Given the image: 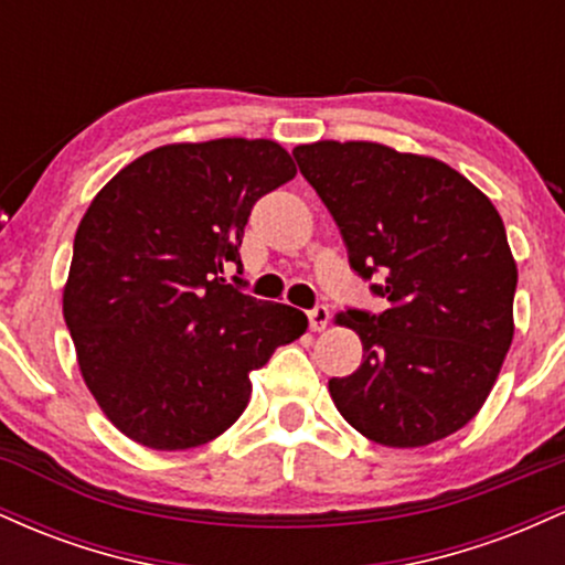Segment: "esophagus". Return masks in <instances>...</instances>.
<instances>
[{
    "instance_id": "1",
    "label": "esophagus",
    "mask_w": 565,
    "mask_h": 565,
    "mask_svg": "<svg viewBox=\"0 0 565 565\" xmlns=\"http://www.w3.org/2000/svg\"><path fill=\"white\" fill-rule=\"evenodd\" d=\"M308 323L313 332H323L329 327V308L327 305H319V308L308 310Z\"/></svg>"
}]
</instances>
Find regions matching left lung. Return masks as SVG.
I'll return each instance as SVG.
<instances>
[{
	"label": "left lung",
	"mask_w": 565,
	"mask_h": 565,
	"mask_svg": "<svg viewBox=\"0 0 565 565\" xmlns=\"http://www.w3.org/2000/svg\"><path fill=\"white\" fill-rule=\"evenodd\" d=\"M348 246L350 268L380 276L391 308L337 313L364 361L329 380L337 412L393 449L436 444L481 412L515 323L518 268L489 196L444 161L369 140L297 146Z\"/></svg>",
	"instance_id": "obj_1"
}]
</instances>
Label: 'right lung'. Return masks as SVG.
I'll use <instances>...</instances> for the list:
<instances>
[{"mask_svg":"<svg viewBox=\"0 0 565 565\" xmlns=\"http://www.w3.org/2000/svg\"><path fill=\"white\" fill-rule=\"evenodd\" d=\"M295 174L276 140L170 142L84 212L63 319L84 385L135 444H210L249 404V372L308 329L302 310L225 281L255 201Z\"/></svg>","mask_w":565,"mask_h":565,"instance_id":"right-lung-1","label":"right lung"}]
</instances>
